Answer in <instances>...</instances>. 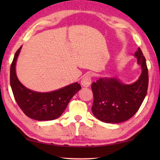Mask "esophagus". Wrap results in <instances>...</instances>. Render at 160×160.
Returning a JSON list of instances; mask_svg holds the SVG:
<instances>
[{
    "label": "esophagus",
    "instance_id": "34e87169",
    "mask_svg": "<svg viewBox=\"0 0 160 160\" xmlns=\"http://www.w3.org/2000/svg\"><path fill=\"white\" fill-rule=\"evenodd\" d=\"M91 84V75L90 73H88L85 75L83 77V78L81 80V84L84 87H89Z\"/></svg>",
    "mask_w": 160,
    "mask_h": 160
}]
</instances>
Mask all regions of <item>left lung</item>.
<instances>
[{
	"mask_svg": "<svg viewBox=\"0 0 160 160\" xmlns=\"http://www.w3.org/2000/svg\"><path fill=\"white\" fill-rule=\"evenodd\" d=\"M142 73L136 82L126 84L115 78H100L91 84L93 114L106 123H120L132 118L140 108L147 93L148 73L145 57L140 47L135 53Z\"/></svg>",
	"mask_w": 160,
	"mask_h": 160,
	"instance_id": "8db88e82",
	"label": "left lung"
}]
</instances>
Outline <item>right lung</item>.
Instances as JSON below:
<instances>
[{
  "instance_id": "add662e5",
  "label": "right lung",
  "mask_w": 160,
  "mask_h": 160,
  "mask_svg": "<svg viewBox=\"0 0 160 160\" xmlns=\"http://www.w3.org/2000/svg\"><path fill=\"white\" fill-rule=\"evenodd\" d=\"M22 46L16 52L10 68V84L15 100L27 116L38 121L53 120L59 118L71 98L81 86L78 82L51 92L41 93L26 88L16 73V64Z\"/></svg>"
}]
</instances>
